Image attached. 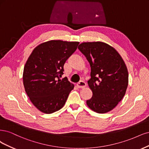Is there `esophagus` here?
I'll list each match as a JSON object with an SVG mask.
<instances>
[{
	"mask_svg": "<svg viewBox=\"0 0 149 149\" xmlns=\"http://www.w3.org/2000/svg\"><path fill=\"white\" fill-rule=\"evenodd\" d=\"M86 85H87V84H86L84 81H80L77 84V87L79 88H84L86 87Z\"/></svg>",
	"mask_w": 149,
	"mask_h": 149,
	"instance_id": "esophagus-1",
	"label": "esophagus"
}]
</instances>
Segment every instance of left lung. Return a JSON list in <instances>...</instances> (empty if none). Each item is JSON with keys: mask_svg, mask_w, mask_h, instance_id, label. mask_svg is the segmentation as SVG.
<instances>
[{"mask_svg": "<svg viewBox=\"0 0 149 149\" xmlns=\"http://www.w3.org/2000/svg\"><path fill=\"white\" fill-rule=\"evenodd\" d=\"M78 48L91 68L88 84L93 95L87 100V106L98 113L111 111L127 88L129 75L125 62L113 47L104 42H84Z\"/></svg>", "mask_w": 149, "mask_h": 149, "instance_id": "1", "label": "left lung"}]
</instances>
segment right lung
Returning <instances> with one entry per match:
<instances>
[{
	"label": "right lung",
	"mask_w": 149,
	"mask_h": 149,
	"mask_svg": "<svg viewBox=\"0 0 149 149\" xmlns=\"http://www.w3.org/2000/svg\"><path fill=\"white\" fill-rule=\"evenodd\" d=\"M79 42L51 40L33 50L23 73L25 90L33 105L42 113L51 114L64 107L74 85L61 80L66 60Z\"/></svg>",
	"instance_id": "right-lung-1"
}]
</instances>
